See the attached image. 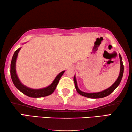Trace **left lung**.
Listing matches in <instances>:
<instances>
[{"label":"left lung","mask_w":132,"mask_h":132,"mask_svg":"<svg viewBox=\"0 0 132 132\" xmlns=\"http://www.w3.org/2000/svg\"><path fill=\"white\" fill-rule=\"evenodd\" d=\"M119 58H120V73L118 76V78L117 79L116 81L111 86L109 87L107 89L104 90L102 92H96V93H86L84 92L81 91L80 89L78 88L77 85V81L76 79V77H75V75L74 76V83L75 88H76V91L79 94H80L81 96H85V97L90 98V99H99V98H103L109 95L110 93H112L115 89H116V87L118 86L120 84L121 80H122L123 72H124V66H123V62H122V58L121 57V55L119 53Z\"/></svg>","instance_id":"left-lung-1"}]
</instances>
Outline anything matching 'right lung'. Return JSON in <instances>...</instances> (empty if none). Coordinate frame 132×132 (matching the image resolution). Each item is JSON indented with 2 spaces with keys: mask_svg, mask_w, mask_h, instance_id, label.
I'll use <instances>...</instances> for the list:
<instances>
[{
  "mask_svg": "<svg viewBox=\"0 0 132 132\" xmlns=\"http://www.w3.org/2000/svg\"><path fill=\"white\" fill-rule=\"evenodd\" d=\"M21 47L19 48L18 50H16L14 52V55L12 59L11 64H10V75H11L12 80L14 86L21 92L30 97H43L51 95L55 91L56 87L59 83V81L60 79L61 78L62 76L63 75L65 71H63V72H60L59 74H58L57 76L55 79V80H53V82L49 86L40 89H33L29 88V87H26V86H24L20 82V81L18 77L17 73H16V60H17L18 53Z\"/></svg>",
  "mask_w": 132,
  "mask_h": 132,
  "instance_id": "add662e5",
  "label": "right lung"
}]
</instances>
